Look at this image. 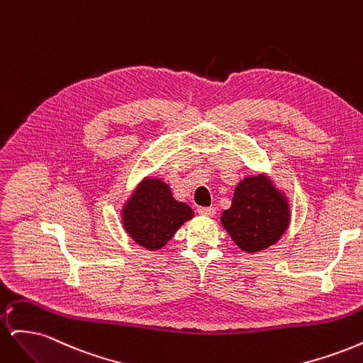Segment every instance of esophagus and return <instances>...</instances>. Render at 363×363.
Wrapping results in <instances>:
<instances>
[{
  "mask_svg": "<svg viewBox=\"0 0 363 363\" xmlns=\"http://www.w3.org/2000/svg\"><path fill=\"white\" fill-rule=\"evenodd\" d=\"M196 211H199V213L203 216H215V213H216L215 207H199Z\"/></svg>",
  "mask_w": 363,
  "mask_h": 363,
  "instance_id": "obj_1",
  "label": "esophagus"
}]
</instances>
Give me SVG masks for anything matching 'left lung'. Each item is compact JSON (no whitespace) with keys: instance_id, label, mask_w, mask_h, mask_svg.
Wrapping results in <instances>:
<instances>
[{"instance_id":"8db88e82","label":"left lung","mask_w":363,"mask_h":363,"mask_svg":"<svg viewBox=\"0 0 363 363\" xmlns=\"http://www.w3.org/2000/svg\"><path fill=\"white\" fill-rule=\"evenodd\" d=\"M289 221L286 195L265 174L239 182L232 206L221 215L227 233L247 252H257L276 244L288 230Z\"/></svg>"}]
</instances>
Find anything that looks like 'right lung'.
<instances>
[{"label":"right lung","instance_id":"right-lung-1","mask_svg":"<svg viewBox=\"0 0 363 363\" xmlns=\"http://www.w3.org/2000/svg\"><path fill=\"white\" fill-rule=\"evenodd\" d=\"M123 225L127 235L150 251L167 245L175 232L192 219V208L172 196L171 188L160 179H144L123 207Z\"/></svg>","mask_w":363,"mask_h":363}]
</instances>
